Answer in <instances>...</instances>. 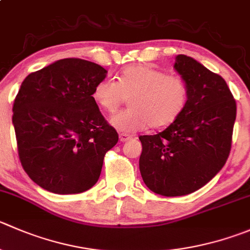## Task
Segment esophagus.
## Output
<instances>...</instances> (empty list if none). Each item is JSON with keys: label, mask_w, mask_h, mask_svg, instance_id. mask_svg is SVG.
I'll return each mask as SVG.
<instances>
[{"label": "esophagus", "mask_w": 250, "mask_h": 250, "mask_svg": "<svg viewBox=\"0 0 250 250\" xmlns=\"http://www.w3.org/2000/svg\"><path fill=\"white\" fill-rule=\"evenodd\" d=\"M132 138H133V135L127 134V133H120V142L125 143V142H127V140L132 139Z\"/></svg>", "instance_id": "esophagus-1"}]
</instances>
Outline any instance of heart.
<instances>
[{"mask_svg": "<svg viewBox=\"0 0 250 250\" xmlns=\"http://www.w3.org/2000/svg\"><path fill=\"white\" fill-rule=\"evenodd\" d=\"M93 98L108 113L116 112L129 99L130 108L113 116L111 125L132 133L147 125L164 128L173 123L186 107L188 88L181 77L135 64L121 72L118 83L111 78L101 79L94 88Z\"/></svg>", "mask_w": 250, "mask_h": 250, "instance_id": "obj_1", "label": "heart"}]
</instances>
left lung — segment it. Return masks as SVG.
I'll use <instances>...</instances> for the list:
<instances>
[{
    "mask_svg": "<svg viewBox=\"0 0 250 250\" xmlns=\"http://www.w3.org/2000/svg\"><path fill=\"white\" fill-rule=\"evenodd\" d=\"M173 68L188 88L186 107L165 130L139 137L143 181L164 197L190 194L219 173L231 150L237 112L219 74L186 55L177 56Z\"/></svg>",
    "mask_w": 250,
    "mask_h": 250,
    "instance_id": "1",
    "label": "left lung"
}]
</instances>
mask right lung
<instances>
[{"instance_id": "obj_1", "label": "right lung", "mask_w": 250, "mask_h": 250, "mask_svg": "<svg viewBox=\"0 0 250 250\" xmlns=\"http://www.w3.org/2000/svg\"><path fill=\"white\" fill-rule=\"evenodd\" d=\"M106 74L90 61L64 58L21 83L12 117L19 159L43 189L78 194L98 182L105 154L118 142L93 98Z\"/></svg>"}]
</instances>
